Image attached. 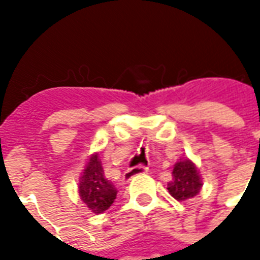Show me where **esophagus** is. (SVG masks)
<instances>
[{
    "label": "esophagus",
    "mask_w": 260,
    "mask_h": 260,
    "mask_svg": "<svg viewBox=\"0 0 260 260\" xmlns=\"http://www.w3.org/2000/svg\"><path fill=\"white\" fill-rule=\"evenodd\" d=\"M149 173V169L145 167V166H136V167H132V169H128L125 171V180H132L134 177L141 174H147Z\"/></svg>",
    "instance_id": "obj_1"
}]
</instances>
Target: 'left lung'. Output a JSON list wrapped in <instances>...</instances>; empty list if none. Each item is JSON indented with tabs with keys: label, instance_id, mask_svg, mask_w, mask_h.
<instances>
[{
	"label": "left lung",
	"instance_id": "left-lung-1",
	"mask_svg": "<svg viewBox=\"0 0 260 260\" xmlns=\"http://www.w3.org/2000/svg\"><path fill=\"white\" fill-rule=\"evenodd\" d=\"M202 178L199 170L191 160H180L173 170V180L167 184L170 195L178 202L192 199L201 192Z\"/></svg>",
	"mask_w": 260,
	"mask_h": 260
}]
</instances>
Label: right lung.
<instances>
[{"label": "right lung", "instance_id": "obj_1", "mask_svg": "<svg viewBox=\"0 0 260 260\" xmlns=\"http://www.w3.org/2000/svg\"><path fill=\"white\" fill-rule=\"evenodd\" d=\"M117 188L106 178L99 154H93L79 178V196L91 212H106L117 198Z\"/></svg>", "mask_w": 260, "mask_h": 260}]
</instances>
